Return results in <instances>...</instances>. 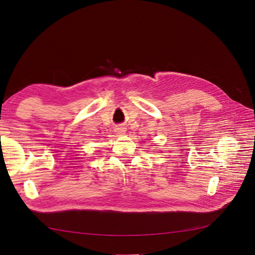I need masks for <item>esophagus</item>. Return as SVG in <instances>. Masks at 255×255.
<instances>
[{
    "label": "esophagus",
    "instance_id": "1",
    "mask_svg": "<svg viewBox=\"0 0 255 255\" xmlns=\"http://www.w3.org/2000/svg\"><path fill=\"white\" fill-rule=\"evenodd\" d=\"M125 132H126V128L125 127H123L122 125L116 126V128H115V133L116 134L122 135V134H125Z\"/></svg>",
    "mask_w": 255,
    "mask_h": 255
}]
</instances>
